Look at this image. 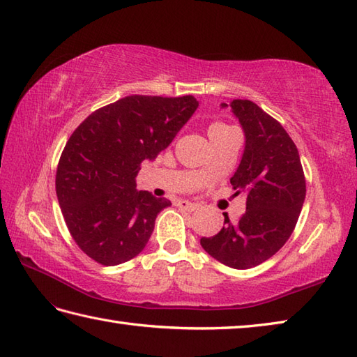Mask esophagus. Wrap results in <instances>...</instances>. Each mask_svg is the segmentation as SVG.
Wrapping results in <instances>:
<instances>
[{
	"mask_svg": "<svg viewBox=\"0 0 357 357\" xmlns=\"http://www.w3.org/2000/svg\"><path fill=\"white\" fill-rule=\"evenodd\" d=\"M178 206L181 208H184V211H187V212H195V211H198V208H199V204H197V202H192V201H187V199H179Z\"/></svg>",
	"mask_w": 357,
	"mask_h": 357,
	"instance_id": "1",
	"label": "esophagus"
}]
</instances>
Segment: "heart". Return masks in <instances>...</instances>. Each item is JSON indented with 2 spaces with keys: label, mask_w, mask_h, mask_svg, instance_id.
Here are the masks:
<instances>
[{
  "label": "heart",
  "mask_w": 357,
  "mask_h": 357,
  "mask_svg": "<svg viewBox=\"0 0 357 357\" xmlns=\"http://www.w3.org/2000/svg\"><path fill=\"white\" fill-rule=\"evenodd\" d=\"M225 128H227V127H225V125L222 123H213L211 128H208V135H211V132H215V131H220V130H225Z\"/></svg>",
  "instance_id": "1"
}]
</instances>
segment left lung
Instances as JSON below:
<instances>
[{"instance_id":"8db88e82","label":"left lung","mask_w":357,"mask_h":357,"mask_svg":"<svg viewBox=\"0 0 357 357\" xmlns=\"http://www.w3.org/2000/svg\"><path fill=\"white\" fill-rule=\"evenodd\" d=\"M230 108L244 132L240 165L230 178L234 190L246 195V212L201 246L215 260L234 269L266 261L283 248L302 212L306 184L298 150L275 119L250 100L221 103Z\"/></svg>"}]
</instances>
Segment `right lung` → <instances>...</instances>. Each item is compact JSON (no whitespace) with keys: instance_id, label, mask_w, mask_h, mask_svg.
Returning a JSON list of instances; mask_svg holds the SVG:
<instances>
[{"instance_id":"obj_1","label":"right lung","mask_w":357,"mask_h":357,"mask_svg":"<svg viewBox=\"0 0 357 357\" xmlns=\"http://www.w3.org/2000/svg\"><path fill=\"white\" fill-rule=\"evenodd\" d=\"M193 96H128L94 111L69 137L55 178L74 241L105 266L144 250L156 216L172 202L137 190L144 160H155L198 108Z\"/></svg>"}]
</instances>
